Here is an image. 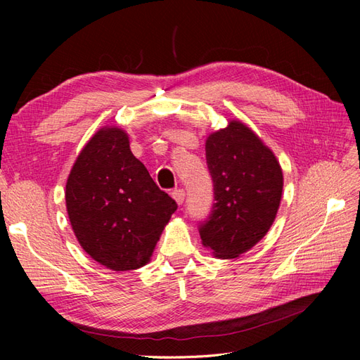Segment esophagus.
I'll return each instance as SVG.
<instances>
[{
    "label": "esophagus",
    "mask_w": 360,
    "mask_h": 360,
    "mask_svg": "<svg viewBox=\"0 0 360 360\" xmlns=\"http://www.w3.org/2000/svg\"><path fill=\"white\" fill-rule=\"evenodd\" d=\"M172 198L177 201V204H183V201H184V197H186V192H184V189H176V191H172Z\"/></svg>",
    "instance_id": "obj_1"
}]
</instances>
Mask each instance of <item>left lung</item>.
I'll list each match as a JSON object with an SVG mask.
<instances>
[{"label":"left lung","instance_id":"left-lung-1","mask_svg":"<svg viewBox=\"0 0 360 360\" xmlns=\"http://www.w3.org/2000/svg\"><path fill=\"white\" fill-rule=\"evenodd\" d=\"M205 158L216 202L200 225L201 240L217 258H237L274 224L284 186L282 169L274 151L237 120L209 135Z\"/></svg>","mask_w":360,"mask_h":360}]
</instances>
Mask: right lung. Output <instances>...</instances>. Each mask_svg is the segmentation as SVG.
Returning a JSON list of instances; mask_svg holds the SVG:
<instances>
[{
	"mask_svg": "<svg viewBox=\"0 0 360 360\" xmlns=\"http://www.w3.org/2000/svg\"><path fill=\"white\" fill-rule=\"evenodd\" d=\"M66 207L85 252L108 269L126 271L148 263L177 202L132 155L124 130L106 126L73 163Z\"/></svg>",
	"mask_w": 360,
	"mask_h": 360,
	"instance_id": "add662e5",
	"label": "right lung"
}]
</instances>
